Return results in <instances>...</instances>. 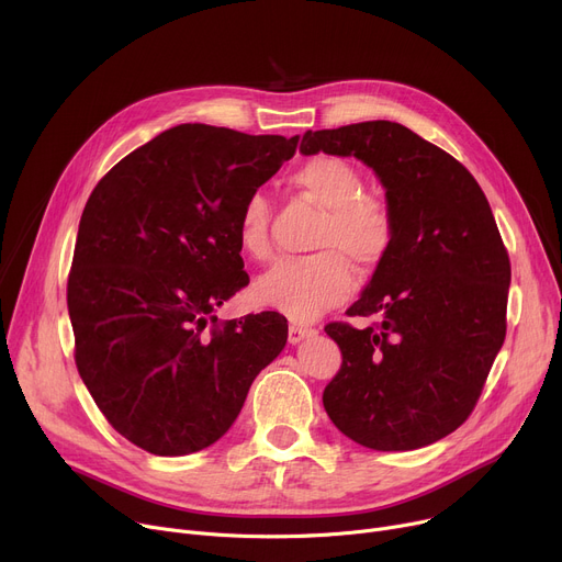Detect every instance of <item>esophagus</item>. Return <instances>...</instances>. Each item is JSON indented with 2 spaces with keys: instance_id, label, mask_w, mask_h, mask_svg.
<instances>
[{
  "instance_id": "1",
  "label": "esophagus",
  "mask_w": 562,
  "mask_h": 562,
  "mask_svg": "<svg viewBox=\"0 0 562 562\" xmlns=\"http://www.w3.org/2000/svg\"><path fill=\"white\" fill-rule=\"evenodd\" d=\"M314 333H316L314 328L301 326V323H291V326H289V344H301L305 337H310Z\"/></svg>"
}]
</instances>
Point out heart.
Masks as SVG:
<instances>
[{"label":"heart","instance_id":"b5f03b06","mask_svg":"<svg viewBox=\"0 0 562 562\" xmlns=\"http://www.w3.org/2000/svg\"><path fill=\"white\" fill-rule=\"evenodd\" d=\"M293 184L326 210L312 241L318 252L278 261L255 282V299L293 321H314L350 296L356 286L350 263L373 273L387 259L394 216L385 200L364 193L362 172L341 157H312L293 172ZM269 223V198L263 191L248 193L236 218V239L252 259L273 252Z\"/></svg>","mask_w":562,"mask_h":562}]
</instances>
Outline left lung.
<instances>
[{
    "instance_id": "left-lung-1",
    "label": "left lung",
    "mask_w": 562,
    "mask_h": 562,
    "mask_svg": "<svg viewBox=\"0 0 562 562\" xmlns=\"http://www.w3.org/2000/svg\"><path fill=\"white\" fill-rule=\"evenodd\" d=\"M303 155L375 170L394 244L348 316L328 323L341 367L323 392L333 424L375 451H412L460 428L506 339L510 259L490 202L458 159L412 130L369 121L305 132Z\"/></svg>"
}]
</instances>
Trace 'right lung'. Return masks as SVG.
Returning <instances> with one entry per match:
<instances>
[{
    "mask_svg": "<svg viewBox=\"0 0 562 562\" xmlns=\"http://www.w3.org/2000/svg\"><path fill=\"white\" fill-rule=\"evenodd\" d=\"M299 136L177 125L117 161L79 221L68 312L75 364L138 449L187 456L221 439L286 344L278 312L218 321L250 278L236 218Z\"/></svg>",
    "mask_w": 562,
    "mask_h": 562,
    "instance_id": "right-lung-1",
    "label": "right lung"
}]
</instances>
